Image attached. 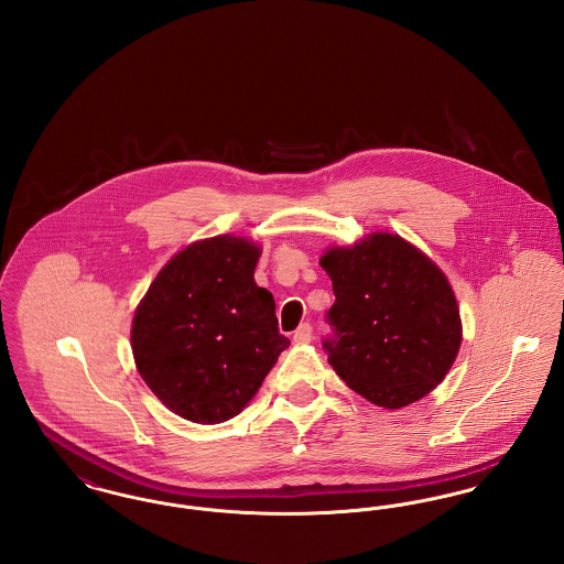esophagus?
I'll return each instance as SVG.
<instances>
[{
    "instance_id": "1",
    "label": "esophagus",
    "mask_w": 564,
    "mask_h": 564,
    "mask_svg": "<svg viewBox=\"0 0 564 564\" xmlns=\"http://www.w3.org/2000/svg\"><path fill=\"white\" fill-rule=\"evenodd\" d=\"M311 338H313V327L308 323H302L294 332L295 345H306L311 343Z\"/></svg>"
}]
</instances>
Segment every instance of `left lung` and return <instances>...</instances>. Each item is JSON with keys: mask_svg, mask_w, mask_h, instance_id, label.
<instances>
[{"mask_svg": "<svg viewBox=\"0 0 564 564\" xmlns=\"http://www.w3.org/2000/svg\"><path fill=\"white\" fill-rule=\"evenodd\" d=\"M336 302L327 361L355 393L398 410L433 391L455 364L460 315L446 274L398 235L375 232L322 258Z\"/></svg>", "mask_w": 564, "mask_h": 564, "instance_id": "1", "label": "left lung"}]
</instances>
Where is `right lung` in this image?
<instances>
[{
  "label": "right lung",
  "mask_w": 564,
  "mask_h": 564,
  "mask_svg": "<svg viewBox=\"0 0 564 564\" xmlns=\"http://www.w3.org/2000/svg\"><path fill=\"white\" fill-rule=\"evenodd\" d=\"M260 247L232 235L175 253L134 311L131 347L145 384L171 412L217 425L237 416L290 340L274 297L258 288Z\"/></svg>",
  "instance_id": "add662e5"
}]
</instances>
